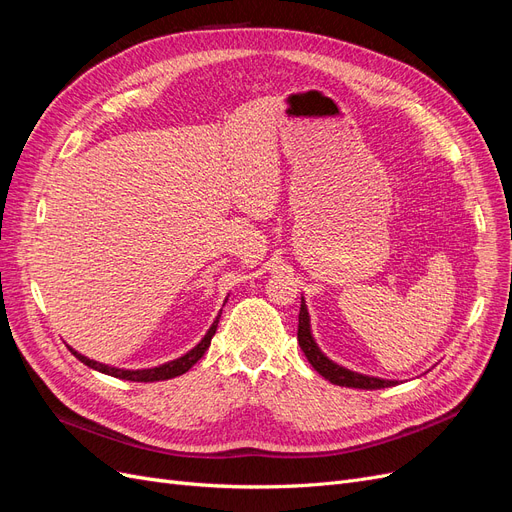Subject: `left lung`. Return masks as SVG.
I'll use <instances>...</instances> for the list:
<instances>
[{"label":"left lung","mask_w":512,"mask_h":512,"mask_svg":"<svg viewBox=\"0 0 512 512\" xmlns=\"http://www.w3.org/2000/svg\"><path fill=\"white\" fill-rule=\"evenodd\" d=\"M299 346L305 352L307 361L312 363V367L318 371L322 378H327L329 382L337 384V386H348V389H386V386H395L397 380H382V378H374V376H365L359 374V371L346 369L342 365L333 363L327 354H322V350L318 348V344L314 342L312 337V324H309V314H307V305L301 299V312H299Z\"/></svg>","instance_id":"1"}]
</instances>
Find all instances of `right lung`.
Masks as SVG:
<instances>
[{"mask_svg":"<svg viewBox=\"0 0 512 512\" xmlns=\"http://www.w3.org/2000/svg\"><path fill=\"white\" fill-rule=\"evenodd\" d=\"M218 322H220V316L213 320L207 335L200 339V344L194 346L190 352H185L183 356H179V359H175V361L164 363L160 367H151V369H117V367H108V365H102V363H98L94 359H87V356L79 354V352L72 350V348L70 350H72V354L81 363H85L91 369L102 371V374H108V376H113V378H121V380H132V382H158V380L177 378V376L185 374V371H188L196 361H200V356H203L207 352V348L211 346V339L215 335V329H218Z\"/></svg>","mask_w":512,"mask_h":512,"instance_id":"obj_1","label":"right lung"}]
</instances>
